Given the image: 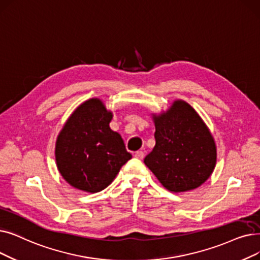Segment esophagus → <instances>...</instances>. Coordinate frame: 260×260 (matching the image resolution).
Here are the masks:
<instances>
[{
  "instance_id": "34e87169",
  "label": "esophagus",
  "mask_w": 260,
  "mask_h": 260,
  "mask_svg": "<svg viewBox=\"0 0 260 260\" xmlns=\"http://www.w3.org/2000/svg\"><path fill=\"white\" fill-rule=\"evenodd\" d=\"M134 156L136 157V158H138V159H142V158L144 157V153L142 151H137V152H135Z\"/></svg>"
}]
</instances>
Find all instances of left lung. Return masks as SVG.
Instances as JSON below:
<instances>
[{"label": "left lung", "instance_id": "1", "mask_svg": "<svg viewBox=\"0 0 260 260\" xmlns=\"http://www.w3.org/2000/svg\"><path fill=\"white\" fill-rule=\"evenodd\" d=\"M156 144L144 164L172 192H185L204 184L217 162L213 137L198 112L176 100L167 111L153 115Z\"/></svg>", "mask_w": 260, "mask_h": 260}]
</instances>
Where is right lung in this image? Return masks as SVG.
<instances>
[{
	"label": "right lung",
	"mask_w": 260,
	"mask_h": 260,
	"mask_svg": "<svg viewBox=\"0 0 260 260\" xmlns=\"http://www.w3.org/2000/svg\"><path fill=\"white\" fill-rule=\"evenodd\" d=\"M112 112L100 99L78 106L64 123L55 146L56 165L72 187L95 193L111 184L132 155L111 131Z\"/></svg>",
	"instance_id": "1"
}]
</instances>
